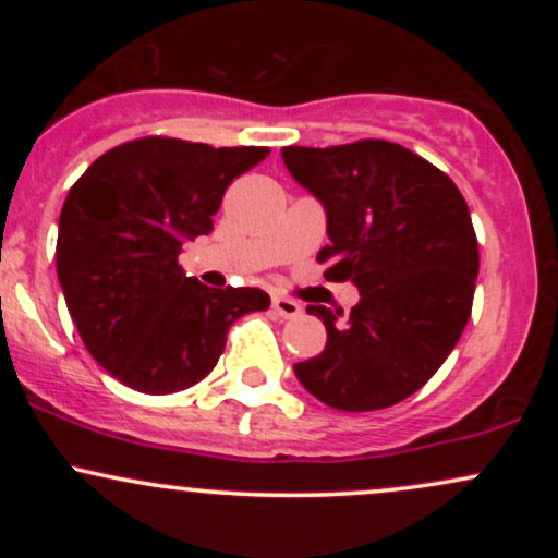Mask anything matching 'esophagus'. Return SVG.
I'll return each instance as SVG.
<instances>
[{
  "label": "esophagus",
  "instance_id": "esophagus-1",
  "mask_svg": "<svg viewBox=\"0 0 558 558\" xmlns=\"http://www.w3.org/2000/svg\"><path fill=\"white\" fill-rule=\"evenodd\" d=\"M272 310H275V315H280L283 319H293L301 315L299 301H293L288 296H272Z\"/></svg>",
  "mask_w": 558,
  "mask_h": 558
}]
</instances>
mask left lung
I'll use <instances>...</instances> for the list:
<instances>
[{
    "label": "left lung",
    "mask_w": 558,
    "mask_h": 558,
    "mask_svg": "<svg viewBox=\"0 0 558 558\" xmlns=\"http://www.w3.org/2000/svg\"><path fill=\"white\" fill-rule=\"evenodd\" d=\"M283 162L328 215L325 278L360 288L345 319L306 306L328 343L293 373L341 412L393 407L438 373L470 319L480 270L470 207L446 172L383 138L283 146Z\"/></svg>",
    "instance_id": "1"
}]
</instances>
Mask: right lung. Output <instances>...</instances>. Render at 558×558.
<instances>
[{
    "mask_svg": "<svg viewBox=\"0 0 558 558\" xmlns=\"http://www.w3.org/2000/svg\"><path fill=\"white\" fill-rule=\"evenodd\" d=\"M270 155L146 136L114 146L73 183L57 278L88 354L128 388L175 393L213 373L228 330L270 306L259 288H207L178 265L213 233L226 189Z\"/></svg>",
    "mask_w": 558,
    "mask_h": 558,
    "instance_id": "right-lung-1",
    "label": "right lung"
}]
</instances>
